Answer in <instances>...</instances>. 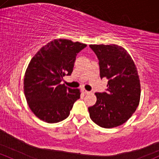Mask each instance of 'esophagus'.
<instances>
[{
	"label": "esophagus",
	"instance_id": "1",
	"mask_svg": "<svg viewBox=\"0 0 159 159\" xmlns=\"http://www.w3.org/2000/svg\"><path fill=\"white\" fill-rule=\"evenodd\" d=\"M81 92H82L83 93H85V94H88V93H90V92L89 91H88V90H85L84 88H83V89H81Z\"/></svg>",
	"mask_w": 159,
	"mask_h": 159
}]
</instances>
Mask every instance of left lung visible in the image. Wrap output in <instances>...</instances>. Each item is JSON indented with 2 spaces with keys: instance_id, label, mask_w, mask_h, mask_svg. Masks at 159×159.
Here are the masks:
<instances>
[{
  "instance_id": "left-lung-1",
  "label": "left lung",
  "mask_w": 159,
  "mask_h": 159,
  "mask_svg": "<svg viewBox=\"0 0 159 159\" xmlns=\"http://www.w3.org/2000/svg\"><path fill=\"white\" fill-rule=\"evenodd\" d=\"M99 60L100 78L108 79L107 91L96 93L97 102L88 108L94 123L111 128L126 122L140 99L137 67L126 50L116 44H90Z\"/></svg>"
}]
</instances>
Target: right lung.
I'll return each instance as SVG.
<instances>
[{
    "mask_svg": "<svg viewBox=\"0 0 159 159\" xmlns=\"http://www.w3.org/2000/svg\"><path fill=\"white\" fill-rule=\"evenodd\" d=\"M87 44L68 39H55L40 49L31 59L24 78V93L31 111L39 119L57 123L70 114L80 98L79 89L61 84L71 75L77 54Z\"/></svg>",
    "mask_w": 159,
    "mask_h": 159,
    "instance_id": "add662e5",
    "label": "right lung"
}]
</instances>
